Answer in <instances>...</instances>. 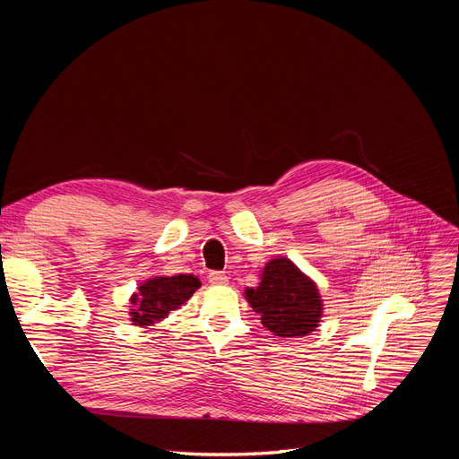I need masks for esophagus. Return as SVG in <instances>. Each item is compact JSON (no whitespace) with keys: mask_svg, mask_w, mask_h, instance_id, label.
I'll return each instance as SVG.
<instances>
[{"mask_svg":"<svg viewBox=\"0 0 459 459\" xmlns=\"http://www.w3.org/2000/svg\"><path fill=\"white\" fill-rule=\"evenodd\" d=\"M208 281H211L212 285H228L230 277L224 272H211L208 273Z\"/></svg>","mask_w":459,"mask_h":459,"instance_id":"esophagus-1","label":"esophagus"}]
</instances>
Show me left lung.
Instances as JSON below:
<instances>
[{
    "mask_svg": "<svg viewBox=\"0 0 459 459\" xmlns=\"http://www.w3.org/2000/svg\"><path fill=\"white\" fill-rule=\"evenodd\" d=\"M245 299L260 314L262 325L277 337L308 335L324 316L317 285L285 256L264 266L260 285L247 289Z\"/></svg>",
    "mask_w": 459,
    "mask_h": 459,
    "instance_id": "1",
    "label": "left lung"
}]
</instances>
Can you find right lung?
I'll return each instance as SVG.
<instances>
[{
  "label": "right lung",
  "instance_id": "obj_1",
  "mask_svg": "<svg viewBox=\"0 0 459 459\" xmlns=\"http://www.w3.org/2000/svg\"><path fill=\"white\" fill-rule=\"evenodd\" d=\"M201 287L195 275H155L137 287L132 295L130 319L134 325L149 327L178 310Z\"/></svg>",
  "mask_w": 459,
  "mask_h": 459
}]
</instances>
